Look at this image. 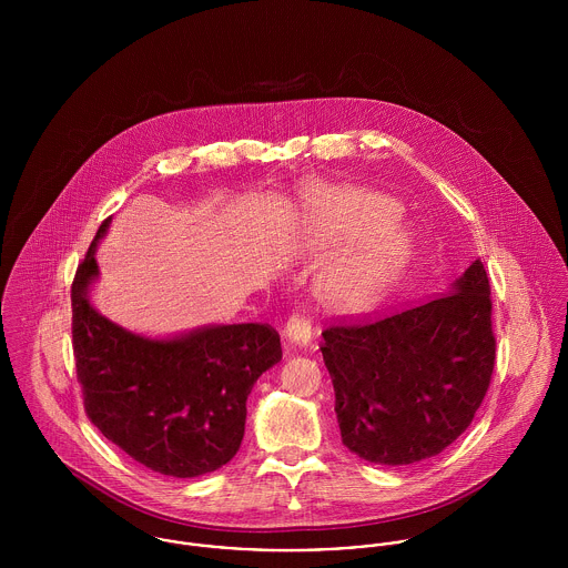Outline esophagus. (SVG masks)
<instances>
[{
    "mask_svg": "<svg viewBox=\"0 0 568 568\" xmlns=\"http://www.w3.org/2000/svg\"><path fill=\"white\" fill-rule=\"evenodd\" d=\"M313 338V329H311V322L302 315H293L286 327H284V341H286V347L291 349H304Z\"/></svg>",
    "mask_w": 568,
    "mask_h": 568,
    "instance_id": "esophagus-1",
    "label": "esophagus"
}]
</instances>
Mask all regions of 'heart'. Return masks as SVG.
Listing matches in <instances>:
<instances>
[{"instance_id": "1", "label": "heart", "mask_w": 568, "mask_h": 568, "mask_svg": "<svg viewBox=\"0 0 568 568\" xmlns=\"http://www.w3.org/2000/svg\"><path fill=\"white\" fill-rule=\"evenodd\" d=\"M302 219L311 243L338 248L317 282L325 306L343 315L378 308L408 257L403 212L363 187L313 183L302 192Z\"/></svg>"}]
</instances>
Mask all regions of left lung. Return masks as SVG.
I'll return each mask as SVG.
<instances>
[{"label":"left lung","instance_id":"8db88e82","mask_svg":"<svg viewBox=\"0 0 568 568\" xmlns=\"http://www.w3.org/2000/svg\"><path fill=\"white\" fill-rule=\"evenodd\" d=\"M496 341L489 280L475 260L448 293L405 313L324 329L343 444L365 462L439 455L484 403Z\"/></svg>","mask_w":568,"mask_h":568}]
</instances>
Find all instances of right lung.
I'll return each instance as SVG.
<instances>
[{
  "mask_svg": "<svg viewBox=\"0 0 568 568\" xmlns=\"http://www.w3.org/2000/svg\"><path fill=\"white\" fill-rule=\"evenodd\" d=\"M72 284V336L84 410L100 433L153 473L190 479L232 462L255 381L282 361L280 334L264 324L203 325L153 338L113 324L89 302L95 248Z\"/></svg>",
  "mask_w": 568,
  "mask_h": 568,
  "instance_id": "1",
  "label": "right lung"
}]
</instances>
